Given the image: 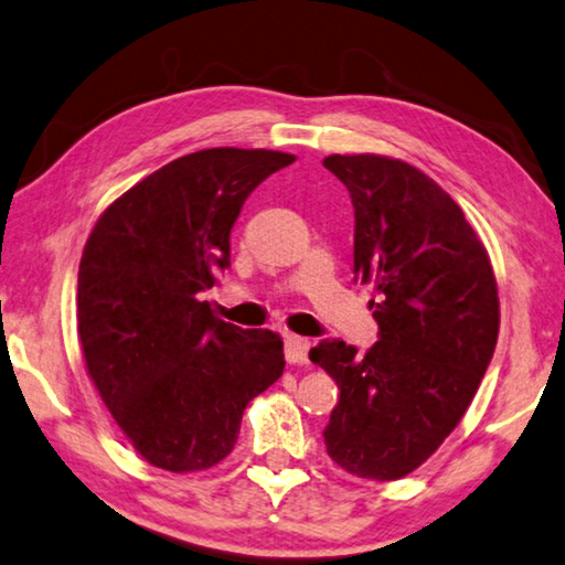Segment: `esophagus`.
Returning a JSON list of instances; mask_svg holds the SVG:
<instances>
[{
  "label": "esophagus",
  "instance_id": "esophagus-1",
  "mask_svg": "<svg viewBox=\"0 0 565 565\" xmlns=\"http://www.w3.org/2000/svg\"><path fill=\"white\" fill-rule=\"evenodd\" d=\"M308 349L310 343L306 338L300 335L285 338V359H288V363H292V366H302V363H308Z\"/></svg>",
  "mask_w": 565,
  "mask_h": 565
}]
</instances>
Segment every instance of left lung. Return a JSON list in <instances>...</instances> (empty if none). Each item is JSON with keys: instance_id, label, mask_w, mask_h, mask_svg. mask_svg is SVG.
<instances>
[{"instance_id": "left-lung-1", "label": "left lung", "mask_w": 565, "mask_h": 565, "mask_svg": "<svg viewBox=\"0 0 565 565\" xmlns=\"http://www.w3.org/2000/svg\"><path fill=\"white\" fill-rule=\"evenodd\" d=\"M323 167L351 194L353 275L373 285L379 323L366 355L343 341L310 349L341 392L326 449L355 477L398 480L475 398L498 343V282L459 204L427 173L376 153H333Z\"/></svg>"}]
</instances>
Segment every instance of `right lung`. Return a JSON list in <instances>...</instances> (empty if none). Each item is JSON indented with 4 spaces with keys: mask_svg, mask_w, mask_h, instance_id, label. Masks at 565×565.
I'll list each match as a JSON object with an SVG mask.
<instances>
[{
    "mask_svg": "<svg viewBox=\"0 0 565 565\" xmlns=\"http://www.w3.org/2000/svg\"><path fill=\"white\" fill-rule=\"evenodd\" d=\"M292 153L204 149L120 194L85 242L77 335L103 404L146 462L199 472L234 449L245 406L282 376L280 335L212 316L245 199Z\"/></svg>",
    "mask_w": 565,
    "mask_h": 565,
    "instance_id": "right-lung-1",
    "label": "right lung"
}]
</instances>
